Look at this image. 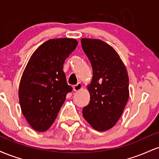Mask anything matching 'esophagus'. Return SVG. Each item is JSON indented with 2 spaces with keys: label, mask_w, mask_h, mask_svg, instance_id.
I'll return each instance as SVG.
<instances>
[{
  "label": "esophagus",
  "mask_w": 159,
  "mask_h": 159,
  "mask_svg": "<svg viewBox=\"0 0 159 159\" xmlns=\"http://www.w3.org/2000/svg\"><path fill=\"white\" fill-rule=\"evenodd\" d=\"M82 88H83V85H82V84L80 83V82H78L77 84L73 86L74 91H79L81 90Z\"/></svg>",
  "instance_id": "obj_1"
}]
</instances>
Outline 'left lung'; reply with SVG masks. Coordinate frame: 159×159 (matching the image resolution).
Listing matches in <instances>:
<instances>
[{"label": "left lung", "mask_w": 159, "mask_h": 159, "mask_svg": "<svg viewBox=\"0 0 159 159\" xmlns=\"http://www.w3.org/2000/svg\"><path fill=\"white\" fill-rule=\"evenodd\" d=\"M90 60L93 78L87 86L88 105L82 110L84 119L96 131L110 129L123 114L129 96V76L125 65L111 45L100 39H81Z\"/></svg>", "instance_id": "8db88e82"}]
</instances>
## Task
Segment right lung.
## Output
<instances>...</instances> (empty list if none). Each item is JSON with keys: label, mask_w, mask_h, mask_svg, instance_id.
<instances>
[{"label": "right lung", "mask_w": 159, "mask_h": 159, "mask_svg": "<svg viewBox=\"0 0 159 159\" xmlns=\"http://www.w3.org/2000/svg\"><path fill=\"white\" fill-rule=\"evenodd\" d=\"M77 45L75 39H49L34 52L24 70L19 89L20 106L25 119L37 132L50 128L66 94L72 90L63 68Z\"/></svg>", "instance_id": "1"}]
</instances>
